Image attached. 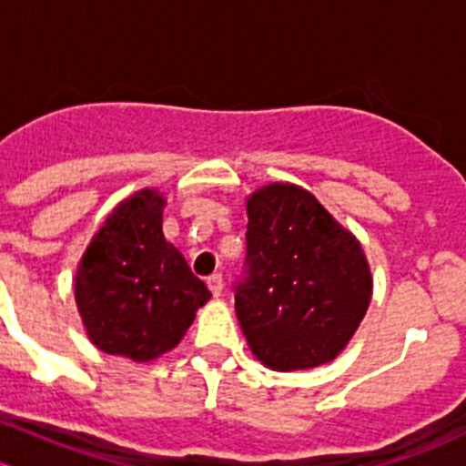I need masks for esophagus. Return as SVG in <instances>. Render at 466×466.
I'll return each mask as SVG.
<instances>
[{
	"instance_id": "esophagus-1",
	"label": "esophagus",
	"mask_w": 466,
	"mask_h": 466,
	"mask_svg": "<svg viewBox=\"0 0 466 466\" xmlns=\"http://www.w3.org/2000/svg\"><path fill=\"white\" fill-rule=\"evenodd\" d=\"M207 285H208V289H211V294L216 299L223 294V276H220V273H213V276H208Z\"/></svg>"
}]
</instances>
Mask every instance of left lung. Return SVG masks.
Returning a JSON list of instances; mask_svg holds the SVG:
<instances>
[{"label":"left lung","instance_id":"8db88e82","mask_svg":"<svg viewBox=\"0 0 466 466\" xmlns=\"http://www.w3.org/2000/svg\"><path fill=\"white\" fill-rule=\"evenodd\" d=\"M248 276L237 317L248 347L278 372L336 359L363 321L372 273L359 238L324 204L289 181L246 198Z\"/></svg>","mask_w":466,"mask_h":466}]
</instances>
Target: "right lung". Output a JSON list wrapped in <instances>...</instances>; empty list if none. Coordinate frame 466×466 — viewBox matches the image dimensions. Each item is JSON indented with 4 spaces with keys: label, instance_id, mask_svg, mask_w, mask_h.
I'll use <instances>...</instances> for the list:
<instances>
[{
    "label": "right lung",
    "instance_id": "obj_1",
    "mask_svg": "<svg viewBox=\"0 0 466 466\" xmlns=\"http://www.w3.org/2000/svg\"><path fill=\"white\" fill-rule=\"evenodd\" d=\"M165 204L158 188L121 199L86 246L73 282L91 345L135 363L179 345L195 312L211 299L165 238Z\"/></svg>",
    "mask_w": 466,
    "mask_h": 466
}]
</instances>
